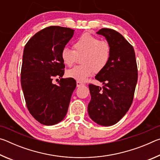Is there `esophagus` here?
Wrapping results in <instances>:
<instances>
[{
	"instance_id": "esophagus-1",
	"label": "esophagus",
	"mask_w": 160,
	"mask_h": 160,
	"mask_svg": "<svg viewBox=\"0 0 160 160\" xmlns=\"http://www.w3.org/2000/svg\"><path fill=\"white\" fill-rule=\"evenodd\" d=\"M77 87L78 88H79V87H80V86H82V85H84V84L82 83V82H78V81H77Z\"/></svg>"
}]
</instances>
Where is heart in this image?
Listing matches in <instances>:
<instances>
[{
  "label": "heart",
  "instance_id": "obj_1",
  "mask_svg": "<svg viewBox=\"0 0 160 160\" xmlns=\"http://www.w3.org/2000/svg\"><path fill=\"white\" fill-rule=\"evenodd\" d=\"M74 51L67 47L62 48L61 57L63 63L71 66L78 57L82 65L66 72V75L78 82H85L94 71L99 72L107 66L111 57V46L106 41L90 34L81 35L73 44Z\"/></svg>",
  "mask_w": 160,
  "mask_h": 160
}]
</instances>
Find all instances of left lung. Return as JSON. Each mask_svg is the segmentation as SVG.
I'll return each instance as SVG.
<instances>
[{
    "instance_id": "1",
    "label": "left lung",
    "mask_w": 160,
    "mask_h": 160,
    "mask_svg": "<svg viewBox=\"0 0 160 160\" xmlns=\"http://www.w3.org/2000/svg\"><path fill=\"white\" fill-rule=\"evenodd\" d=\"M97 34L110 44L111 57L95 76L104 86L89 85L88 114L99 125L110 126L118 122L131 106L138 81L137 64L133 47L120 33L103 28Z\"/></svg>"
}]
</instances>
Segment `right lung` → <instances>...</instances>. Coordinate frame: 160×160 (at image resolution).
Masks as SVG:
<instances>
[{"instance_id":"right-lung-1","label":"right lung","mask_w":160,"mask_h":160,"mask_svg":"<svg viewBox=\"0 0 160 160\" xmlns=\"http://www.w3.org/2000/svg\"><path fill=\"white\" fill-rule=\"evenodd\" d=\"M74 31L48 27L35 34L24 48L22 89L29 113L43 125L53 126L63 120L76 88L75 80L70 78H61L58 85L52 82L53 77L64 74L61 52Z\"/></svg>"}]
</instances>
